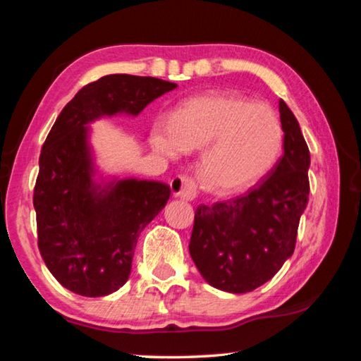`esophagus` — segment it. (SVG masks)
Returning a JSON list of instances; mask_svg holds the SVG:
<instances>
[{
    "instance_id": "esophagus-1",
    "label": "esophagus",
    "mask_w": 361,
    "mask_h": 361,
    "mask_svg": "<svg viewBox=\"0 0 361 361\" xmlns=\"http://www.w3.org/2000/svg\"><path fill=\"white\" fill-rule=\"evenodd\" d=\"M170 188H172V192L175 197H181L185 200H192L197 195V186H195V181L189 176H175V178L170 181Z\"/></svg>"
}]
</instances>
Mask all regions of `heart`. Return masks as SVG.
Instances as JSON below:
<instances>
[{"label": "heart", "instance_id": "obj_1", "mask_svg": "<svg viewBox=\"0 0 361 361\" xmlns=\"http://www.w3.org/2000/svg\"><path fill=\"white\" fill-rule=\"evenodd\" d=\"M151 143L167 157L202 151L200 181L231 194L255 185L276 164L283 129L266 103L229 92H210L183 102L172 121H157Z\"/></svg>", "mask_w": 361, "mask_h": 361}]
</instances>
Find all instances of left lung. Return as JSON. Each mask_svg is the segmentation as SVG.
<instances>
[{
    "label": "left lung",
    "instance_id": "left-lung-1",
    "mask_svg": "<svg viewBox=\"0 0 361 361\" xmlns=\"http://www.w3.org/2000/svg\"><path fill=\"white\" fill-rule=\"evenodd\" d=\"M279 109L285 137L276 166L247 194L195 209L189 253L200 276L218 290L253 291L295 252L309 200L310 152L283 100Z\"/></svg>",
    "mask_w": 361,
    "mask_h": 361
}]
</instances>
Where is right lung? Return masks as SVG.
I'll list each match as a JSON object with an SVG mask.
<instances>
[{
	"label": "right lung",
	"instance_id": "1",
	"mask_svg": "<svg viewBox=\"0 0 361 361\" xmlns=\"http://www.w3.org/2000/svg\"><path fill=\"white\" fill-rule=\"evenodd\" d=\"M176 84L151 76L108 75L66 103L42 145L33 205L38 248L59 283L97 298L119 290L130 276L138 235L166 207L161 181H92L87 126L102 116H137Z\"/></svg>",
	"mask_w": 361,
	"mask_h": 361
}]
</instances>
